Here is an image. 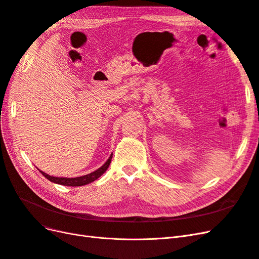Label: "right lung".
<instances>
[{
	"mask_svg": "<svg viewBox=\"0 0 259 259\" xmlns=\"http://www.w3.org/2000/svg\"><path fill=\"white\" fill-rule=\"evenodd\" d=\"M111 159H112V154L110 155V158L107 160V162L104 164L103 166L99 167L95 171H93V173H90L88 175H84V176H81V177H74V178L54 177V176L48 175L42 170H40V171L45 178H48L49 180H51L52 183L62 185V186H69V187H79V186H84V185H88L90 183H93L94 180H96L97 178H99L101 175H103L105 171L107 170V168L109 167V165H110Z\"/></svg>",
	"mask_w": 259,
	"mask_h": 259,
	"instance_id": "right-lung-1",
	"label": "right lung"
}]
</instances>
